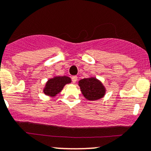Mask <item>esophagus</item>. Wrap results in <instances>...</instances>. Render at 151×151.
Wrapping results in <instances>:
<instances>
[{
    "label": "esophagus",
    "mask_w": 151,
    "mask_h": 151,
    "mask_svg": "<svg viewBox=\"0 0 151 151\" xmlns=\"http://www.w3.org/2000/svg\"><path fill=\"white\" fill-rule=\"evenodd\" d=\"M71 80H72L73 83H75L77 81V76H73V77H71Z\"/></svg>",
    "instance_id": "34e87169"
}]
</instances>
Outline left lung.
Returning a JSON list of instances; mask_svg holds the SVG:
<instances>
[{"instance_id": "1", "label": "left lung", "mask_w": 151, "mask_h": 151, "mask_svg": "<svg viewBox=\"0 0 151 151\" xmlns=\"http://www.w3.org/2000/svg\"><path fill=\"white\" fill-rule=\"evenodd\" d=\"M79 86L85 98L91 101L100 99L104 96L106 92L102 83L95 77L80 80Z\"/></svg>"}]
</instances>
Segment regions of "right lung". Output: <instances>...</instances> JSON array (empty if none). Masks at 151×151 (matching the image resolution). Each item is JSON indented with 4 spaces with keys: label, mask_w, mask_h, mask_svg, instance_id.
<instances>
[{
    "label": "right lung",
    "mask_w": 151,
    "mask_h": 151,
    "mask_svg": "<svg viewBox=\"0 0 151 151\" xmlns=\"http://www.w3.org/2000/svg\"><path fill=\"white\" fill-rule=\"evenodd\" d=\"M71 82V79L66 76L53 77L47 81L44 88V93L47 96H55L63 90L65 85Z\"/></svg>",
    "instance_id": "obj_1"
}]
</instances>
